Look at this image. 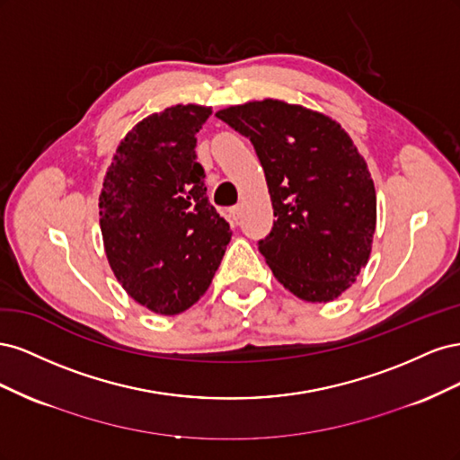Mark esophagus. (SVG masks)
Here are the masks:
<instances>
[{
	"mask_svg": "<svg viewBox=\"0 0 460 460\" xmlns=\"http://www.w3.org/2000/svg\"><path fill=\"white\" fill-rule=\"evenodd\" d=\"M228 218H230L232 225H238L240 218H242V207H240V205L230 207V208H228Z\"/></svg>",
	"mask_w": 460,
	"mask_h": 460,
	"instance_id": "34e87169",
	"label": "esophagus"
}]
</instances>
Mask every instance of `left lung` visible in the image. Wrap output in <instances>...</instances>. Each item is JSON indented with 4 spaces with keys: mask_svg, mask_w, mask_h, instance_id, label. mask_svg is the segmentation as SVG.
<instances>
[{
    "mask_svg": "<svg viewBox=\"0 0 460 460\" xmlns=\"http://www.w3.org/2000/svg\"><path fill=\"white\" fill-rule=\"evenodd\" d=\"M217 117L252 140L262 164L276 220L259 252L276 280L303 301L338 299L367 267L376 230L374 182L349 134L280 100Z\"/></svg>",
    "mask_w": 460,
    "mask_h": 460,
    "instance_id": "left-lung-1",
    "label": "left lung"
}]
</instances>
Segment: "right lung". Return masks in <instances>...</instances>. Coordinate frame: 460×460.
I'll use <instances>...</instances> for the list:
<instances>
[{
	"instance_id": "obj_1",
	"label": "right lung",
	"mask_w": 460,
	"mask_h": 460,
	"mask_svg": "<svg viewBox=\"0 0 460 460\" xmlns=\"http://www.w3.org/2000/svg\"><path fill=\"white\" fill-rule=\"evenodd\" d=\"M213 111L174 105L122 137L100 193L105 255L127 294L172 316L211 286L232 238L208 203L196 134Z\"/></svg>"
}]
</instances>
